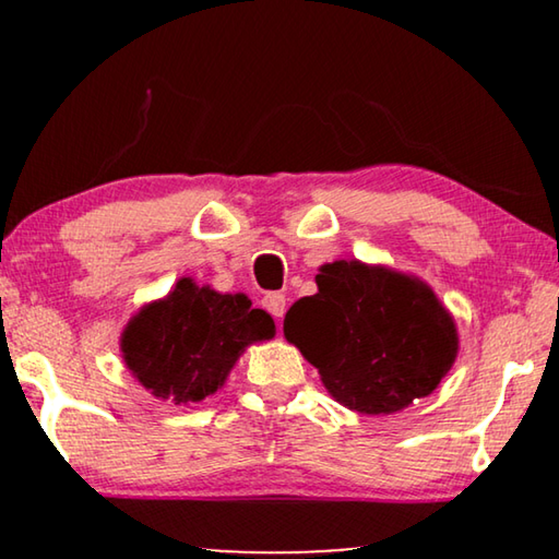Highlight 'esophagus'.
I'll use <instances>...</instances> for the list:
<instances>
[{
    "mask_svg": "<svg viewBox=\"0 0 559 559\" xmlns=\"http://www.w3.org/2000/svg\"><path fill=\"white\" fill-rule=\"evenodd\" d=\"M263 308H266L273 318L281 320L283 313H286V296H283V293H269V296L263 298Z\"/></svg>",
    "mask_w": 559,
    "mask_h": 559,
    "instance_id": "obj_1",
    "label": "esophagus"
}]
</instances>
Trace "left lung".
Returning <instances> with one entry per match:
<instances>
[{
  "label": "left lung",
  "mask_w": 559,
  "mask_h": 559,
  "mask_svg": "<svg viewBox=\"0 0 559 559\" xmlns=\"http://www.w3.org/2000/svg\"><path fill=\"white\" fill-rule=\"evenodd\" d=\"M316 283V296L288 308L283 335L347 409L402 412L456 362V320L421 278L343 259L320 266Z\"/></svg>",
  "instance_id": "left-lung-1"
}]
</instances>
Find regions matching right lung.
I'll return each mask as SVG.
<instances>
[{
	"instance_id": "right-lung-1",
	"label": "right lung",
	"mask_w": 559,
	"mask_h": 559,
	"mask_svg": "<svg viewBox=\"0 0 559 559\" xmlns=\"http://www.w3.org/2000/svg\"><path fill=\"white\" fill-rule=\"evenodd\" d=\"M273 335V318L251 308L243 293H219L185 276L128 320L120 353L157 400L192 404L222 390L246 347Z\"/></svg>"
}]
</instances>
